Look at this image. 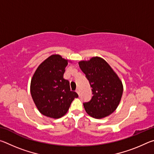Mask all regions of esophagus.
<instances>
[{
	"label": "esophagus",
	"mask_w": 154,
	"mask_h": 154,
	"mask_svg": "<svg viewBox=\"0 0 154 154\" xmlns=\"http://www.w3.org/2000/svg\"><path fill=\"white\" fill-rule=\"evenodd\" d=\"M76 92L78 94V95H80V91H79V88H77V89L76 90Z\"/></svg>",
	"instance_id": "1"
}]
</instances>
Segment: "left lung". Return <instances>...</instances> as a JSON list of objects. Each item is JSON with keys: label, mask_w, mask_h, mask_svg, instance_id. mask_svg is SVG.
<instances>
[{"label": "left lung", "mask_w": 154, "mask_h": 154, "mask_svg": "<svg viewBox=\"0 0 154 154\" xmlns=\"http://www.w3.org/2000/svg\"><path fill=\"white\" fill-rule=\"evenodd\" d=\"M92 88V98L83 103L90 116L96 119L104 118L113 113L120 102L123 84L116 72L100 57H92L89 60L79 62Z\"/></svg>", "instance_id": "obj_1"}]
</instances>
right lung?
<instances>
[{
  "label": "right lung",
  "instance_id": "add662e5",
  "mask_svg": "<svg viewBox=\"0 0 154 154\" xmlns=\"http://www.w3.org/2000/svg\"><path fill=\"white\" fill-rule=\"evenodd\" d=\"M69 60L58 54L45 59L37 67L30 82V93L41 114L58 119L67 113L77 94L71 91L69 82L64 79Z\"/></svg>",
  "mask_w": 154,
  "mask_h": 154
}]
</instances>
